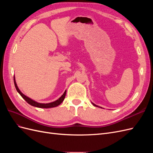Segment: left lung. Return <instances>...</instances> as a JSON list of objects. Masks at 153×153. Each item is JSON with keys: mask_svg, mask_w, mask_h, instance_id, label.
I'll use <instances>...</instances> for the list:
<instances>
[{"mask_svg": "<svg viewBox=\"0 0 153 153\" xmlns=\"http://www.w3.org/2000/svg\"><path fill=\"white\" fill-rule=\"evenodd\" d=\"M92 103V102H91ZM92 104L94 106H97V107H100V108H102V107H100V106H98V105H95L94 103H92Z\"/></svg>", "mask_w": 153, "mask_h": 153, "instance_id": "8db88e82", "label": "left lung"}]
</instances>
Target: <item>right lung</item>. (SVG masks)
Returning a JSON list of instances; mask_svg holds the SVG:
<instances>
[{
  "label": "right lung",
  "instance_id": "obj_1",
  "mask_svg": "<svg viewBox=\"0 0 153 153\" xmlns=\"http://www.w3.org/2000/svg\"><path fill=\"white\" fill-rule=\"evenodd\" d=\"M14 83H15V86L16 87V89L18 91V93L20 94V96L22 97L23 98H24L27 103H28L29 105L35 106V107H38V108H53V107H56L58 105H59L61 103H62V101H64V98H65V96H66V90L64 91V94L60 97V98L55 100V101H53V102H51V103H38L37 102V101L32 100L31 98H29V97H27V96H25V94H24L22 93V92L20 91V90L19 89V88H18L17 84H16V82L15 80V77L14 76Z\"/></svg>",
  "mask_w": 153,
  "mask_h": 153
}]
</instances>
